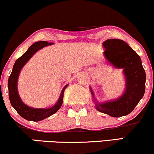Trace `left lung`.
Returning <instances> with one entry per match:
<instances>
[{"label": "left lung", "instance_id": "8db88e82", "mask_svg": "<svg viewBox=\"0 0 154 154\" xmlns=\"http://www.w3.org/2000/svg\"><path fill=\"white\" fill-rule=\"evenodd\" d=\"M106 49L103 55L113 67L123 68L126 79V90L122 96L113 100L98 103L95 100L96 109L112 117L129 114L143 98L146 88V73L140 56L125 41L108 39L103 43ZM93 98L94 94L90 87Z\"/></svg>", "mask_w": 154, "mask_h": 154}]
</instances>
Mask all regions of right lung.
Instances as JSON below:
<instances>
[{"mask_svg": "<svg viewBox=\"0 0 154 154\" xmlns=\"http://www.w3.org/2000/svg\"><path fill=\"white\" fill-rule=\"evenodd\" d=\"M51 44H52V43H48L47 41H38V42L34 43L33 45H31L29 47V48L25 54H23L20 58L16 60L13 67L12 72L9 76L8 87L9 99H10L11 106L16 109L17 113L20 116L28 121H42L56 113L62 106L64 91L68 86V84L63 88L58 102L53 107L48 108V109H34V108L29 107L28 106L26 105L19 96L18 88H17V83H18L19 74H20V72L25 64L29 60L30 58L38 51L43 48V47L46 46V45Z\"/></svg>", "mask_w": 154, "mask_h": 154, "instance_id": "add662e5", "label": "right lung"}]
</instances>
